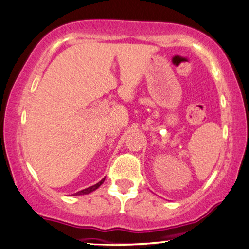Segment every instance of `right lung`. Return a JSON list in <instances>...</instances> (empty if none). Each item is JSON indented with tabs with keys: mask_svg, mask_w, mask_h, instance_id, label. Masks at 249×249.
Instances as JSON below:
<instances>
[{
	"mask_svg": "<svg viewBox=\"0 0 249 249\" xmlns=\"http://www.w3.org/2000/svg\"><path fill=\"white\" fill-rule=\"evenodd\" d=\"M105 179H106V178H103L101 181H99V182H97V184L93 185V186H90V187H88V188H85V190H83V191L77 192V193H75L74 195H84V194H88V193H90V192H93V191L97 190V188H99V187L101 186V185L103 184V181H105Z\"/></svg>",
	"mask_w": 249,
	"mask_h": 249,
	"instance_id": "1",
	"label": "right lung"
}]
</instances>
